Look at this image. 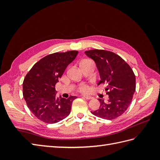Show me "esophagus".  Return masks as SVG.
Here are the masks:
<instances>
[{"label":"esophagus","mask_w":160,"mask_h":160,"mask_svg":"<svg viewBox=\"0 0 160 160\" xmlns=\"http://www.w3.org/2000/svg\"><path fill=\"white\" fill-rule=\"evenodd\" d=\"M82 97L84 98H85V99H87V100H91V99H92V98H93V97H91L90 96H88V95H84V96H82Z\"/></svg>","instance_id":"esophagus-1"}]
</instances>
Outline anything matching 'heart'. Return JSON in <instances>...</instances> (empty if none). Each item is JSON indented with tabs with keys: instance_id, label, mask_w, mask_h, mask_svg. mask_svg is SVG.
<instances>
[{
	"instance_id": "obj_1",
	"label": "heart",
	"mask_w": 160,
	"mask_h": 160,
	"mask_svg": "<svg viewBox=\"0 0 160 160\" xmlns=\"http://www.w3.org/2000/svg\"><path fill=\"white\" fill-rule=\"evenodd\" d=\"M80 91H82V92H87V91H89V87L87 85H82L80 88Z\"/></svg>"
}]
</instances>
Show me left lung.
Returning <instances> with one entry per match:
<instances>
[{
    "instance_id": "1",
    "label": "left lung",
    "mask_w": 160,
    "mask_h": 160,
    "mask_svg": "<svg viewBox=\"0 0 160 160\" xmlns=\"http://www.w3.org/2000/svg\"><path fill=\"white\" fill-rule=\"evenodd\" d=\"M86 55L94 60L99 71L98 84H107V102L99 99V109L91 113L105 120H113L123 114L132 102L135 91V76L131 67L122 58L109 51H86Z\"/></svg>"
}]
</instances>
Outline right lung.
<instances>
[{
  "label": "right lung",
  "instance_id": "1",
  "mask_svg": "<svg viewBox=\"0 0 160 160\" xmlns=\"http://www.w3.org/2000/svg\"><path fill=\"white\" fill-rule=\"evenodd\" d=\"M78 53V51H69L49 54L37 62L26 75L22 83L23 97L29 110L40 120L57 123L69 115L77 97L57 98L55 87Z\"/></svg>",
  "mask_w": 160,
  "mask_h": 160
}]
</instances>
